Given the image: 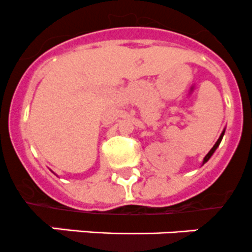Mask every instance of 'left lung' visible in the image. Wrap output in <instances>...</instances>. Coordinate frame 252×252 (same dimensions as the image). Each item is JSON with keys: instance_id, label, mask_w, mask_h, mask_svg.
I'll list each match as a JSON object with an SVG mask.
<instances>
[{"instance_id": "obj_1", "label": "left lung", "mask_w": 252, "mask_h": 252, "mask_svg": "<svg viewBox=\"0 0 252 252\" xmlns=\"http://www.w3.org/2000/svg\"><path fill=\"white\" fill-rule=\"evenodd\" d=\"M223 133H225V131H222V133H221V136H220V137H219V140H218V141H216V144L214 145V147H212L211 150H210V151H209V154H207L206 156H205L204 161H202V165H204L205 162H207V161H209V158H211V156H212V154H214V152H215V150L218 149V147H219V145H220V142H221V140H222V137H223Z\"/></svg>"}]
</instances>
